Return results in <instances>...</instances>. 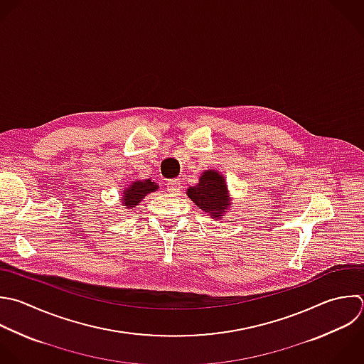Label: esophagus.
Returning a JSON list of instances; mask_svg holds the SVG:
<instances>
[{
	"instance_id": "obj_1",
	"label": "esophagus",
	"mask_w": 364,
	"mask_h": 364,
	"mask_svg": "<svg viewBox=\"0 0 364 364\" xmlns=\"http://www.w3.org/2000/svg\"><path fill=\"white\" fill-rule=\"evenodd\" d=\"M181 188H182V186H181V181H178V179H171V181L166 182V191H168L169 193L176 195V193H179Z\"/></svg>"
}]
</instances>
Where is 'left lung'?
<instances>
[{
	"instance_id": "8db88e82",
	"label": "left lung",
	"mask_w": 364,
	"mask_h": 364,
	"mask_svg": "<svg viewBox=\"0 0 364 364\" xmlns=\"http://www.w3.org/2000/svg\"><path fill=\"white\" fill-rule=\"evenodd\" d=\"M188 196L193 203L210 218H222L230 206V198L225 178L216 171H206L199 178L196 186L188 189Z\"/></svg>"
}]
</instances>
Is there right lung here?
<instances>
[{
	"label": "right lung",
	"mask_w": 364,
	"mask_h": 364,
	"mask_svg": "<svg viewBox=\"0 0 364 364\" xmlns=\"http://www.w3.org/2000/svg\"><path fill=\"white\" fill-rule=\"evenodd\" d=\"M159 186L152 182L151 179H145V181H135L132 182L122 193V206L132 209L136 205L141 203V200L151 192H155Z\"/></svg>",
	"instance_id": "obj_1"
}]
</instances>
